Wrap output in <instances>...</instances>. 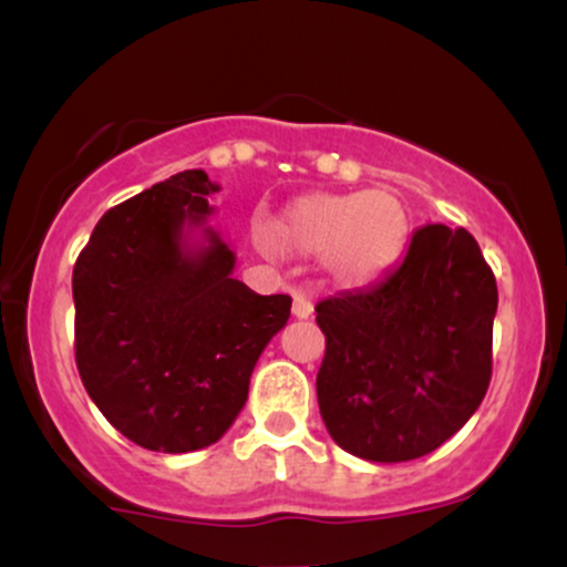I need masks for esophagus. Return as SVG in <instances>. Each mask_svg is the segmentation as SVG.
<instances>
[{
  "mask_svg": "<svg viewBox=\"0 0 567 567\" xmlns=\"http://www.w3.org/2000/svg\"><path fill=\"white\" fill-rule=\"evenodd\" d=\"M311 311H315V306H311L309 298L306 296L292 298V317H296V320H309Z\"/></svg>",
  "mask_w": 567,
  "mask_h": 567,
  "instance_id": "1",
  "label": "esophagus"
}]
</instances>
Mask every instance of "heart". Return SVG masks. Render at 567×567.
I'll use <instances>...</instances> for the list:
<instances>
[{
    "mask_svg": "<svg viewBox=\"0 0 567 567\" xmlns=\"http://www.w3.org/2000/svg\"><path fill=\"white\" fill-rule=\"evenodd\" d=\"M408 207L394 192L306 194L269 226V245L292 256H322L330 279L362 288L392 269L408 245Z\"/></svg>",
    "mask_w": 567,
    "mask_h": 567,
    "instance_id": "b5f03b06",
    "label": "heart"
}]
</instances>
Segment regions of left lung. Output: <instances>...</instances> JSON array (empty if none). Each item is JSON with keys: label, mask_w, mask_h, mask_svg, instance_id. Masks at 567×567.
I'll list each match as a JSON object with an SVG mask.
<instances>
[{"label": "left lung", "mask_w": 567, "mask_h": 567, "mask_svg": "<svg viewBox=\"0 0 567 567\" xmlns=\"http://www.w3.org/2000/svg\"><path fill=\"white\" fill-rule=\"evenodd\" d=\"M496 306L477 239L445 224L421 226L373 288L317 303V402L330 437L381 464L437 451L487 392Z\"/></svg>", "instance_id": "left-lung-1"}]
</instances>
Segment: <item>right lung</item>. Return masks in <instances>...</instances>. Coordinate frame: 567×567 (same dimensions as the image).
<instances>
[{
    "instance_id": "1",
    "label": "right lung",
    "mask_w": 567,
    "mask_h": 567,
    "mask_svg": "<svg viewBox=\"0 0 567 567\" xmlns=\"http://www.w3.org/2000/svg\"><path fill=\"white\" fill-rule=\"evenodd\" d=\"M218 184L184 171L112 207L74 264V351L90 400L116 432L159 453L213 445L245 408L290 296L231 277L207 226Z\"/></svg>"
}]
</instances>
